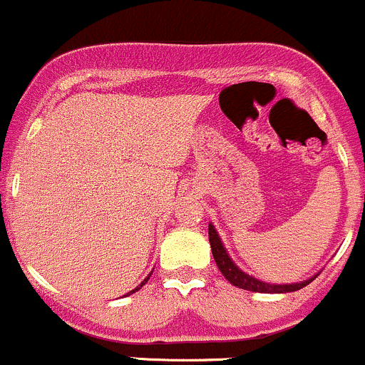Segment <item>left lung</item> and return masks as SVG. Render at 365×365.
<instances>
[{"mask_svg": "<svg viewBox=\"0 0 365 365\" xmlns=\"http://www.w3.org/2000/svg\"><path fill=\"white\" fill-rule=\"evenodd\" d=\"M209 243H211V250H212V257H215L216 266L220 268L222 275L229 280L232 286L240 287V289H247V291H254V293H291V291H298L302 287H305L307 284L312 282L314 279L305 280V282L300 284H286V286H277V284H266L261 282V280L254 279V277L247 275L245 272H241L232 261H230L229 254L223 248L222 241H220L218 234H216L215 227L209 225Z\"/></svg>", "mask_w": 365, "mask_h": 365, "instance_id": "1", "label": "left lung"}]
</instances>
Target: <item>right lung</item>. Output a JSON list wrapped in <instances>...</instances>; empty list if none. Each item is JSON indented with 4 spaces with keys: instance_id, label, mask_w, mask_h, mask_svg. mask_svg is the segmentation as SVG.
Listing matches in <instances>:
<instances>
[{
    "instance_id": "1",
    "label": "right lung",
    "mask_w": 365,
    "mask_h": 365,
    "mask_svg": "<svg viewBox=\"0 0 365 365\" xmlns=\"http://www.w3.org/2000/svg\"><path fill=\"white\" fill-rule=\"evenodd\" d=\"M149 277H150V275H149ZM149 277H147V279H145V280H143V282H142V284H140V287H142V286H143V284H145V282H147V280H149ZM140 287H136V289H133V291H131V293H129V294H133V293H135V291H138V289H140Z\"/></svg>"
}]
</instances>
